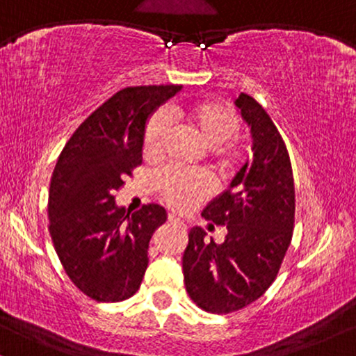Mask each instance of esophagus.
<instances>
[{"mask_svg": "<svg viewBox=\"0 0 356 356\" xmlns=\"http://www.w3.org/2000/svg\"><path fill=\"white\" fill-rule=\"evenodd\" d=\"M169 222L170 224L174 225H179V227H186V224H184L182 219H179L177 216H174V213H169Z\"/></svg>", "mask_w": 356, "mask_h": 356, "instance_id": "34e87169", "label": "esophagus"}]
</instances>
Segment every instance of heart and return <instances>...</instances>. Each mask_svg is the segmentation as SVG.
I'll return each instance as SVG.
<instances>
[{
	"label": "heart",
	"mask_w": 356,
	"mask_h": 356,
	"mask_svg": "<svg viewBox=\"0 0 356 356\" xmlns=\"http://www.w3.org/2000/svg\"><path fill=\"white\" fill-rule=\"evenodd\" d=\"M182 119L191 131L207 147H219L220 165L224 170L237 167L243 161V149L229 143L241 129V119L232 109L216 101H202L187 106L182 111ZM169 136V118L162 111L151 115L144 131L143 152L149 161H157ZM222 147L220 148V145ZM159 191L167 205L179 212H186L211 194V182L202 172H184L169 169L161 175Z\"/></svg>",
	"instance_id": "1"
}]
</instances>
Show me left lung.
I'll return each instance as SVG.
<instances>
[{"mask_svg": "<svg viewBox=\"0 0 356 356\" xmlns=\"http://www.w3.org/2000/svg\"><path fill=\"white\" fill-rule=\"evenodd\" d=\"M235 106L250 129L254 154L202 211L207 220L227 225L225 241H207L205 230L194 227L182 257L187 293L211 314H230L262 297L275 280L295 222L292 164L280 132L248 94H238Z\"/></svg>", "mask_w": 356, "mask_h": 356, "instance_id": "obj_1", "label": "left lung"}]
</instances>
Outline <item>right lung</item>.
Returning <instances> with one entry per match:
<instances>
[{
	"label": "right lung",
	"mask_w": 356,
	"mask_h": 356,
	"mask_svg": "<svg viewBox=\"0 0 356 356\" xmlns=\"http://www.w3.org/2000/svg\"><path fill=\"white\" fill-rule=\"evenodd\" d=\"M182 86H137L115 92L76 129L49 186V234L64 270L97 302H121L139 290L149 242L167 220L164 207L126 213L115 204L124 177L143 164L147 119Z\"/></svg>",
	"instance_id": "right-lung-1"
}]
</instances>
